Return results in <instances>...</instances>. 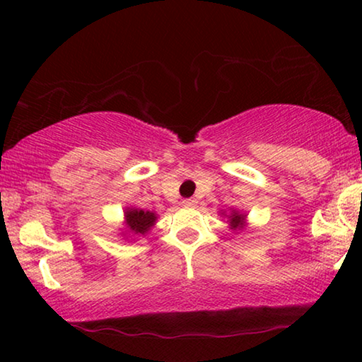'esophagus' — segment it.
Listing matches in <instances>:
<instances>
[{
    "instance_id": "esophagus-1",
    "label": "esophagus",
    "mask_w": 362,
    "mask_h": 362,
    "mask_svg": "<svg viewBox=\"0 0 362 362\" xmlns=\"http://www.w3.org/2000/svg\"><path fill=\"white\" fill-rule=\"evenodd\" d=\"M182 204L185 207H193V206H196V199L194 198H187V199H183Z\"/></svg>"
}]
</instances>
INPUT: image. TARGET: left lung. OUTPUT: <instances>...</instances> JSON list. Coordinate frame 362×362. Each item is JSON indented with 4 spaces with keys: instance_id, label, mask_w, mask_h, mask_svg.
Here are the masks:
<instances>
[{
    "instance_id": "1",
    "label": "left lung",
    "mask_w": 362,
    "mask_h": 362,
    "mask_svg": "<svg viewBox=\"0 0 362 362\" xmlns=\"http://www.w3.org/2000/svg\"><path fill=\"white\" fill-rule=\"evenodd\" d=\"M243 220H244V216L243 214H238V212H233L230 216V223L233 228H238V226L243 225Z\"/></svg>"
}]
</instances>
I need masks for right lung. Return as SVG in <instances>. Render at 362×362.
Segmentation results:
<instances>
[{
  "mask_svg": "<svg viewBox=\"0 0 362 362\" xmlns=\"http://www.w3.org/2000/svg\"><path fill=\"white\" fill-rule=\"evenodd\" d=\"M126 220L129 228L134 233H139V235H145L146 231L150 230V226L155 223L156 216L150 211H139V209H132L129 212H126Z\"/></svg>",
  "mask_w": 362,
  "mask_h": 362,
  "instance_id": "1",
  "label": "right lung"
}]
</instances>
